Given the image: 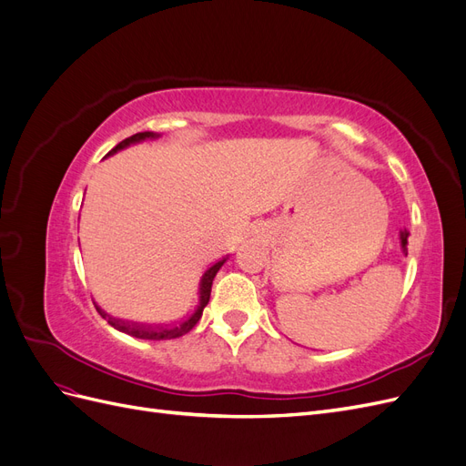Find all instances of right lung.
Masks as SVG:
<instances>
[{
  "mask_svg": "<svg viewBox=\"0 0 466 466\" xmlns=\"http://www.w3.org/2000/svg\"><path fill=\"white\" fill-rule=\"evenodd\" d=\"M147 137H157V134H153V132H139V134H134V136H130V137L122 139V142H120L115 149H112L110 153H115V151H118V149H124L126 146H130V144L142 142V139H147ZM223 262H225V258L219 260V262H216V264L211 266L209 270H206V274L202 276V281H200V303H198V307H196V311H194L190 317L182 319V320H178V322H175V324H165V327H151V324H139V322H130V320H120V319H112L110 315H106L101 307H96V305H95V307H96L98 315H101L105 320H108L110 327H115V329L120 330V332H126V334L136 336V338H142V340H171V338H178V336H182V334L190 332V330L196 327V322L200 320L204 307H206L208 301H209L211 281H214V278H216L219 268L223 266Z\"/></svg>",
  "mask_w": 466,
  "mask_h": 466,
  "instance_id": "obj_1",
  "label": "right lung"
}]
</instances>
